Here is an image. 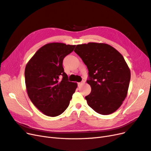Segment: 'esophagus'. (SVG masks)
<instances>
[{
  "instance_id": "1",
  "label": "esophagus",
  "mask_w": 151,
  "mask_h": 151,
  "mask_svg": "<svg viewBox=\"0 0 151 151\" xmlns=\"http://www.w3.org/2000/svg\"><path fill=\"white\" fill-rule=\"evenodd\" d=\"M84 83H85V82L84 81H83L82 82H81V83H78V86H81V85L84 84Z\"/></svg>"
}]
</instances>
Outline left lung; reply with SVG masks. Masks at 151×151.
<instances>
[{"mask_svg": "<svg viewBox=\"0 0 151 151\" xmlns=\"http://www.w3.org/2000/svg\"><path fill=\"white\" fill-rule=\"evenodd\" d=\"M74 52L89 70L91 93L85 97L89 106L101 115L119 108L127 96L130 70L122 55L111 45L90 42L77 45Z\"/></svg>", "mask_w": 151, "mask_h": 151, "instance_id": "left-lung-1", "label": "left lung"}]
</instances>
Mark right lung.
I'll return each mask as SVG.
<instances>
[{"label": "right lung", "instance_id": "obj_1", "mask_svg": "<svg viewBox=\"0 0 151 151\" xmlns=\"http://www.w3.org/2000/svg\"><path fill=\"white\" fill-rule=\"evenodd\" d=\"M75 47L62 43H47L26 65L27 93L31 102L45 115L54 117L62 114L77 88L76 83L68 81L62 66L63 58Z\"/></svg>", "mask_w": 151, "mask_h": 151}]
</instances>
